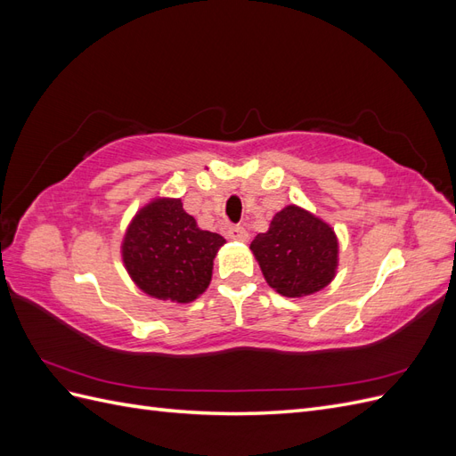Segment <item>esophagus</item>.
<instances>
[{"label": "esophagus", "instance_id": "obj_1", "mask_svg": "<svg viewBox=\"0 0 456 456\" xmlns=\"http://www.w3.org/2000/svg\"><path fill=\"white\" fill-rule=\"evenodd\" d=\"M228 238L236 240V241H247V240H249V232H247L243 226H230L228 228Z\"/></svg>", "mask_w": 456, "mask_h": 456}]
</instances>
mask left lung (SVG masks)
Segmentation results:
<instances>
[{"label": "left lung", "instance_id": "8db88e82", "mask_svg": "<svg viewBox=\"0 0 456 456\" xmlns=\"http://www.w3.org/2000/svg\"><path fill=\"white\" fill-rule=\"evenodd\" d=\"M251 251L266 283L289 298L322 291L337 275L335 230L298 205L275 213L268 232L253 240Z\"/></svg>", "mask_w": 456, "mask_h": 456}]
</instances>
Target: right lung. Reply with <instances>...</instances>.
<instances>
[{
  "label": "right lung",
  "instance_id": "1",
  "mask_svg": "<svg viewBox=\"0 0 456 456\" xmlns=\"http://www.w3.org/2000/svg\"><path fill=\"white\" fill-rule=\"evenodd\" d=\"M224 243L218 233L201 230L181 200L156 198L131 220L121 258L141 291L186 305L209 287L213 260Z\"/></svg>",
  "mask_w": 456,
  "mask_h": 456
}]
</instances>
